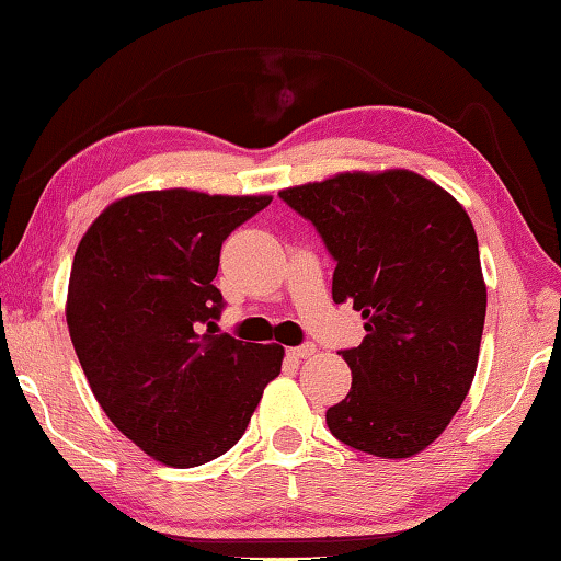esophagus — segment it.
I'll return each instance as SVG.
<instances>
[{
    "mask_svg": "<svg viewBox=\"0 0 561 561\" xmlns=\"http://www.w3.org/2000/svg\"><path fill=\"white\" fill-rule=\"evenodd\" d=\"M317 354V346L314 344H304V346H297V348H289V356L291 358H309Z\"/></svg>",
    "mask_w": 561,
    "mask_h": 561,
    "instance_id": "esophagus-1",
    "label": "esophagus"
}]
</instances>
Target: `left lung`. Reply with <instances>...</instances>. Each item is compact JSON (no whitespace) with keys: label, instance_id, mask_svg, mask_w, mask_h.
Segmentation results:
<instances>
[{"label":"left lung","instance_id":"left-lung-1","mask_svg":"<svg viewBox=\"0 0 561 561\" xmlns=\"http://www.w3.org/2000/svg\"><path fill=\"white\" fill-rule=\"evenodd\" d=\"M336 260L331 294L366 336L341 351L351 391L327 411L334 438L401 460L448 428L478 368L488 287L465 207L413 170L339 173L279 190Z\"/></svg>","mask_w":561,"mask_h":561}]
</instances>
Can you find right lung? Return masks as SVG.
<instances>
[{
	"instance_id": "add662e5",
	"label": "right lung",
	"mask_w": 561,
	"mask_h": 561,
	"mask_svg": "<svg viewBox=\"0 0 561 561\" xmlns=\"http://www.w3.org/2000/svg\"><path fill=\"white\" fill-rule=\"evenodd\" d=\"M272 195L148 190L111 203L76 247L66 324L103 413L170 468L242 438L284 348L215 334L213 279L234 227Z\"/></svg>"
}]
</instances>
